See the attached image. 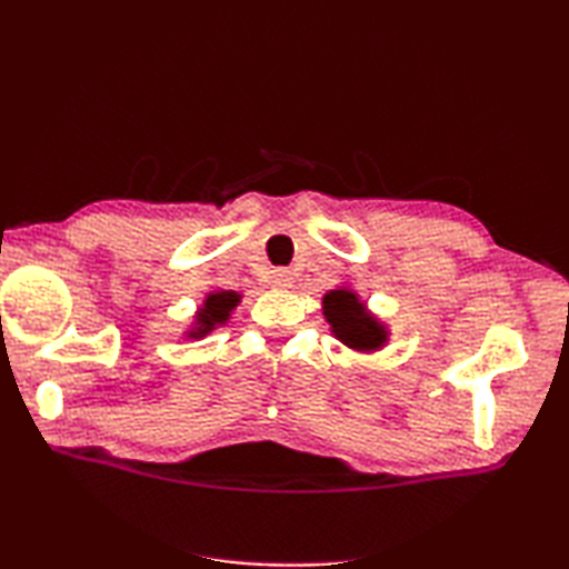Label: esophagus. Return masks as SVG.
I'll return each mask as SVG.
<instances>
[{
  "mask_svg": "<svg viewBox=\"0 0 569 569\" xmlns=\"http://www.w3.org/2000/svg\"><path fill=\"white\" fill-rule=\"evenodd\" d=\"M271 283L276 288H291L293 286V273L288 271V268H276L271 273Z\"/></svg>",
  "mask_w": 569,
  "mask_h": 569,
  "instance_id": "esophagus-1",
  "label": "esophagus"
}]
</instances>
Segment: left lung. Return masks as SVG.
Returning a JSON list of instances; mask_svg holds the SVG:
<instances>
[{
  "mask_svg": "<svg viewBox=\"0 0 569 569\" xmlns=\"http://www.w3.org/2000/svg\"><path fill=\"white\" fill-rule=\"evenodd\" d=\"M323 316L331 326V333L346 349L371 353L389 341V329L373 316L359 293L339 286L323 296Z\"/></svg>",
  "mask_w": 569,
  "mask_h": 569,
  "instance_id": "left-lung-1",
  "label": "left lung"
}]
</instances>
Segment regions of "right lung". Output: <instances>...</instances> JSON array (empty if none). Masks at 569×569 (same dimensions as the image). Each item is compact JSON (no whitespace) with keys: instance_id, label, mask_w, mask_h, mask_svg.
Wrapping results in <instances>:
<instances>
[{"instance_id":"right-lung-1","label":"right lung","mask_w":569,"mask_h":569,"mask_svg":"<svg viewBox=\"0 0 569 569\" xmlns=\"http://www.w3.org/2000/svg\"><path fill=\"white\" fill-rule=\"evenodd\" d=\"M240 298L243 296L238 291H210L203 306L192 316V326L186 331V339H203L210 331H216L218 326H226L233 308L240 303Z\"/></svg>"}]
</instances>
